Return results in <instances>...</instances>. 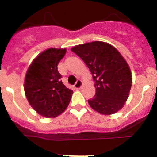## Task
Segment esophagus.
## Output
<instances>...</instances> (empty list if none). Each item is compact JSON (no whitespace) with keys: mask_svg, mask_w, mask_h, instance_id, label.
Returning <instances> with one entry per match:
<instances>
[{"mask_svg":"<svg viewBox=\"0 0 157 157\" xmlns=\"http://www.w3.org/2000/svg\"><path fill=\"white\" fill-rule=\"evenodd\" d=\"M82 86V82L80 79H78L77 82H75V88L80 89Z\"/></svg>","mask_w":157,"mask_h":157,"instance_id":"obj_1","label":"esophagus"}]
</instances>
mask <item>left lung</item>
I'll return each mask as SVG.
<instances>
[{
  "label": "left lung",
  "mask_w": 157,
  "mask_h": 157,
  "mask_svg": "<svg viewBox=\"0 0 157 157\" xmlns=\"http://www.w3.org/2000/svg\"><path fill=\"white\" fill-rule=\"evenodd\" d=\"M71 51L82 59L93 75L96 94L88 100L91 108L103 115L114 114L121 109L128 98L132 77L120 52L103 41L76 45Z\"/></svg>",
  "instance_id": "8db88e82"
}]
</instances>
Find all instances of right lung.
<instances>
[{
    "instance_id": "add662e5",
    "label": "right lung",
    "mask_w": 157,
    "mask_h": 157,
    "mask_svg": "<svg viewBox=\"0 0 157 157\" xmlns=\"http://www.w3.org/2000/svg\"><path fill=\"white\" fill-rule=\"evenodd\" d=\"M66 48H48L39 54L26 74L24 90L29 103L44 117H56L67 109L73 91L60 80L57 65Z\"/></svg>"
}]
</instances>
